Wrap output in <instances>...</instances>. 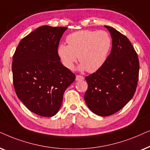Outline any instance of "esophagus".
Segmentation results:
<instances>
[{
    "mask_svg": "<svg viewBox=\"0 0 150 150\" xmlns=\"http://www.w3.org/2000/svg\"><path fill=\"white\" fill-rule=\"evenodd\" d=\"M83 79H84V77H83V76H81V75H76V80L77 81L83 80Z\"/></svg>",
    "mask_w": 150,
    "mask_h": 150,
    "instance_id": "34e87169",
    "label": "esophagus"
}]
</instances>
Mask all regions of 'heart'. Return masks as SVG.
<instances>
[{"label": "heart", "mask_w": 150, "mask_h": 150, "mask_svg": "<svg viewBox=\"0 0 150 150\" xmlns=\"http://www.w3.org/2000/svg\"><path fill=\"white\" fill-rule=\"evenodd\" d=\"M68 45L59 44L57 55L62 64L72 69L78 59L79 69L95 73L103 67L112 47V38L105 31L81 30L69 35Z\"/></svg>", "instance_id": "obj_1"}]
</instances>
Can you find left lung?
<instances>
[{
	"mask_svg": "<svg viewBox=\"0 0 150 150\" xmlns=\"http://www.w3.org/2000/svg\"><path fill=\"white\" fill-rule=\"evenodd\" d=\"M112 38L110 54L103 67L86 77L84 100L96 115L106 117L123 108L137 89L139 61L128 38L114 28L105 26Z\"/></svg>",
	"mask_w": 150,
	"mask_h": 150,
	"instance_id": "8db88e82",
	"label": "left lung"
}]
</instances>
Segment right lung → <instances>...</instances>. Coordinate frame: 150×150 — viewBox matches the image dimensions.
Instances as JSON below:
<instances>
[{"label": "right lung", "instance_id": "1", "mask_svg": "<svg viewBox=\"0 0 150 150\" xmlns=\"http://www.w3.org/2000/svg\"><path fill=\"white\" fill-rule=\"evenodd\" d=\"M65 27L41 26L23 38L13 55V83L25 106L36 115L53 117L75 75L63 66L57 47Z\"/></svg>", "mask_w": 150, "mask_h": 150}]
</instances>
